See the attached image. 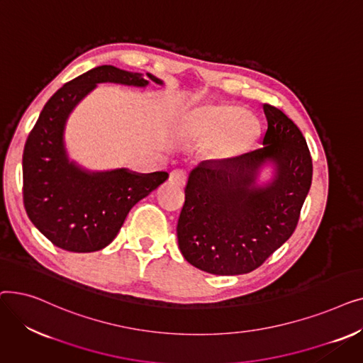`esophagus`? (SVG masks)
Wrapping results in <instances>:
<instances>
[{
    "mask_svg": "<svg viewBox=\"0 0 363 363\" xmlns=\"http://www.w3.org/2000/svg\"><path fill=\"white\" fill-rule=\"evenodd\" d=\"M185 181H186V175L185 172L181 170V169H175L170 172V177H169V182L172 185H177V186H182L185 185Z\"/></svg>",
    "mask_w": 363,
    "mask_h": 363,
    "instance_id": "1",
    "label": "esophagus"
}]
</instances>
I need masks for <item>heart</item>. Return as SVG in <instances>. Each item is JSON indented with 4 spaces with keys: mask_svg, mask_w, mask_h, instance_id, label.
Listing matches in <instances>:
<instances>
[{
    "mask_svg": "<svg viewBox=\"0 0 363 363\" xmlns=\"http://www.w3.org/2000/svg\"><path fill=\"white\" fill-rule=\"evenodd\" d=\"M181 130L188 138L211 143L216 157L238 156L259 137L260 125L255 114L233 104H207L186 113Z\"/></svg>",
    "mask_w": 363,
    "mask_h": 363,
    "instance_id": "heart-1",
    "label": "heart"
}]
</instances>
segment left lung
Segmentation results:
<instances>
[{"label": "left lung", "instance_id": "1", "mask_svg": "<svg viewBox=\"0 0 363 363\" xmlns=\"http://www.w3.org/2000/svg\"><path fill=\"white\" fill-rule=\"evenodd\" d=\"M268 129L262 148L191 170L177 235L185 260L213 275L249 274L287 241L312 184V157L297 125L263 104ZM276 177L259 186L263 164Z\"/></svg>", "mask_w": 363, "mask_h": 363}]
</instances>
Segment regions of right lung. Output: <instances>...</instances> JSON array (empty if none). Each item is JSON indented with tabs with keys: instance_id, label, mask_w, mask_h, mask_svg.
<instances>
[{
	"instance_id": "add662e5",
	"label": "right lung",
	"mask_w": 363,
	"mask_h": 363,
	"mask_svg": "<svg viewBox=\"0 0 363 363\" xmlns=\"http://www.w3.org/2000/svg\"><path fill=\"white\" fill-rule=\"evenodd\" d=\"M156 76L99 66L65 84L44 106L23 150V203L30 222L54 245L73 253L104 249L130 208L157 189L167 172L129 169L91 172L69 160L65 128L69 114L101 82L144 88Z\"/></svg>"
}]
</instances>
